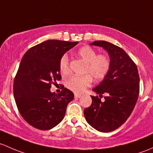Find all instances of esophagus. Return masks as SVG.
Instances as JSON below:
<instances>
[{
    "label": "esophagus",
    "instance_id": "1",
    "mask_svg": "<svg viewBox=\"0 0 153 153\" xmlns=\"http://www.w3.org/2000/svg\"><path fill=\"white\" fill-rule=\"evenodd\" d=\"M81 97V94H74V97L76 99H78V98H79V97Z\"/></svg>",
    "mask_w": 153,
    "mask_h": 153
}]
</instances>
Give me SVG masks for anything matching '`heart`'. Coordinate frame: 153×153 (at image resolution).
<instances>
[{
  "label": "heart",
  "mask_w": 153,
  "mask_h": 153,
  "mask_svg": "<svg viewBox=\"0 0 153 153\" xmlns=\"http://www.w3.org/2000/svg\"><path fill=\"white\" fill-rule=\"evenodd\" d=\"M77 55L86 62L85 74L83 76L74 75L69 77L65 82V86L68 89L73 92H83L92 83V77L97 81L103 79L109 72L111 68V59L104 53L97 54V51L91 47L83 46L77 51ZM59 71L62 75H67L69 73V61L67 54L61 56L59 62Z\"/></svg>",
  "instance_id": "b5f03b06"
}]
</instances>
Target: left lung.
<instances>
[{
    "label": "left lung",
    "instance_id": "1",
    "mask_svg": "<svg viewBox=\"0 0 153 153\" xmlns=\"http://www.w3.org/2000/svg\"><path fill=\"white\" fill-rule=\"evenodd\" d=\"M91 45L102 47L108 52L111 68L107 76L93 91L106 95L102 102L93 97L92 104L85 109L86 121L94 129L102 133L113 131L127 121L133 112L139 94V76L137 66L120 47L103 40Z\"/></svg>",
    "mask_w": 153,
    "mask_h": 153
}]
</instances>
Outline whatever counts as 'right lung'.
<instances>
[{"label": "right lung", "mask_w": 153, "mask_h": 153, "mask_svg": "<svg viewBox=\"0 0 153 153\" xmlns=\"http://www.w3.org/2000/svg\"><path fill=\"white\" fill-rule=\"evenodd\" d=\"M78 42L49 40L29 48L20 62L14 80L15 102L22 117L35 128L47 130L60 123L73 92L62 88L51 93V85L62 79L59 68L61 56Z\"/></svg>", "instance_id": "add662e5"}]
</instances>
